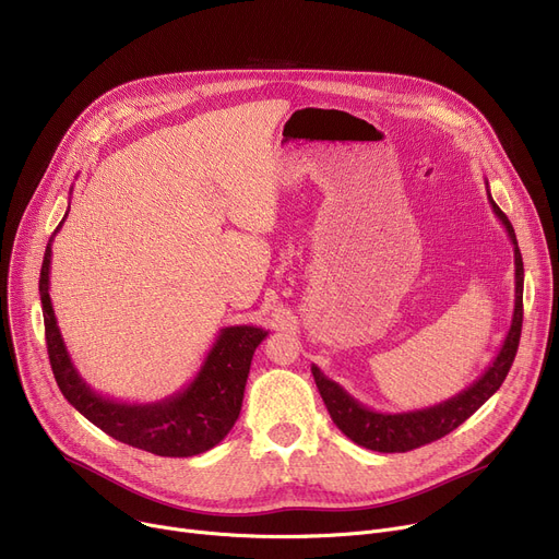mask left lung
Segmentation results:
<instances>
[{
  "mask_svg": "<svg viewBox=\"0 0 559 559\" xmlns=\"http://www.w3.org/2000/svg\"><path fill=\"white\" fill-rule=\"evenodd\" d=\"M487 199L491 203V211L496 213L498 219H501L514 245V314H512V324L501 350H498L493 362L485 369V373L476 380L474 385H468L466 390H462L460 394L442 403L413 409V413H376V409L365 407L344 388H340L335 380L321 373L317 365H312L317 390L329 407L333 424L358 447H365L378 453H405V451L419 449L424 444H430L435 439L449 435L460 424H464L498 388L503 385V380L516 356L521 324H523V260L516 245L514 228L508 215L498 209L496 201L491 199L489 186H487Z\"/></svg>",
  "mask_w": 559,
  "mask_h": 559,
  "instance_id": "left-lung-1",
  "label": "left lung"
}]
</instances>
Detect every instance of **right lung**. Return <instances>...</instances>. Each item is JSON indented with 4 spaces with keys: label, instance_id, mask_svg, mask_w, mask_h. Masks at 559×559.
I'll use <instances>...</instances> for the list:
<instances>
[{
    "label": "right lung",
    "instance_id": "right-lung-1",
    "mask_svg": "<svg viewBox=\"0 0 559 559\" xmlns=\"http://www.w3.org/2000/svg\"><path fill=\"white\" fill-rule=\"evenodd\" d=\"M70 211V209H68ZM68 217V213H66ZM63 217V222H66ZM56 226L53 235L61 230ZM40 270V304L51 371L63 396L112 439L163 457H190L211 451L238 421L253 350L267 337L255 326L222 329L192 383L156 403H120L91 390L66 348L49 297L51 242Z\"/></svg>",
    "mask_w": 559,
    "mask_h": 559
}]
</instances>
